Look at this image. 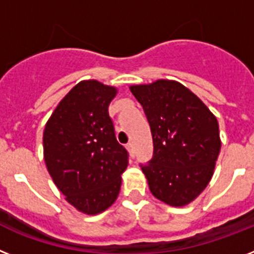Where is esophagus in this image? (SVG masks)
<instances>
[{
	"label": "esophagus",
	"mask_w": 254,
	"mask_h": 254,
	"mask_svg": "<svg viewBox=\"0 0 254 254\" xmlns=\"http://www.w3.org/2000/svg\"><path fill=\"white\" fill-rule=\"evenodd\" d=\"M127 152H129V155H130L131 157H134V155H135V150H134L133 143H127Z\"/></svg>",
	"instance_id": "obj_1"
}]
</instances>
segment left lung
Here are the masks:
<instances>
[{
    "mask_svg": "<svg viewBox=\"0 0 254 254\" xmlns=\"http://www.w3.org/2000/svg\"><path fill=\"white\" fill-rule=\"evenodd\" d=\"M150 123L153 157L142 167L150 191L170 206H185L210 182L221 151L217 117L174 80L131 85Z\"/></svg>",
    "mask_w": 254,
    "mask_h": 254,
    "instance_id": "obj_1",
    "label": "left lung"
}]
</instances>
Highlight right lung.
I'll return each instance as SVG.
<instances>
[{"instance_id":"obj_1","label":"right lung","mask_w":254,"mask_h":254,"mask_svg":"<svg viewBox=\"0 0 254 254\" xmlns=\"http://www.w3.org/2000/svg\"><path fill=\"white\" fill-rule=\"evenodd\" d=\"M117 87L82 80L45 125L44 159L51 180L78 212L95 216L116 201L127 152L116 140L108 106Z\"/></svg>"}]
</instances>
